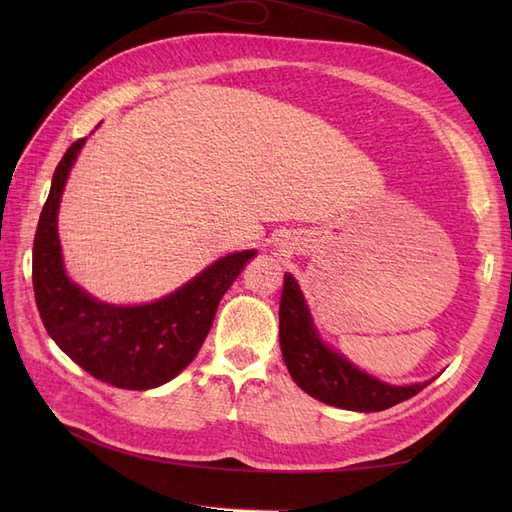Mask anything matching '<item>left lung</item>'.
<instances>
[{"instance_id": "left-lung-1", "label": "left lung", "mask_w": 512, "mask_h": 512, "mask_svg": "<svg viewBox=\"0 0 512 512\" xmlns=\"http://www.w3.org/2000/svg\"><path fill=\"white\" fill-rule=\"evenodd\" d=\"M280 346L292 380L314 399L354 412H380L421 393L431 382L397 386L365 374L318 335L299 282L284 275Z\"/></svg>"}]
</instances>
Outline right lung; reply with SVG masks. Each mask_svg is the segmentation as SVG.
<instances>
[{
  "mask_svg": "<svg viewBox=\"0 0 512 512\" xmlns=\"http://www.w3.org/2000/svg\"><path fill=\"white\" fill-rule=\"evenodd\" d=\"M87 138L57 164L34 237L32 280L46 333L94 378L147 391L173 380L203 346L224 292L256 250L222 256L175 292L145 305H113L72 282L61 256L57 213L70 170Z\"/></svg>",
  "mask_w": 512,
  "mask_h": 512,
  "instance_id": "obj_1",
  "label": "right lung"
}]
</instances>
